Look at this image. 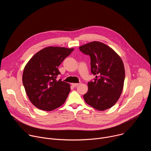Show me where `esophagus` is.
I'll list each match as a JSON object with an SVG mask.
<instances>
[{"label": "esophagus", "mask_w": 151, "mask_h": 151, "mask_svg": "<svg viewBox=\"0 0 151 151\" xmlns=\"http://www.w3.org/2000/svg\"><path fill=\"white\" fill-rule=\"evenodd\" d=\"M79 84V83H71V85L73 86V87H76V86H78Z\"/></svg>", "instance_id": "obj_1"}]
</instances>
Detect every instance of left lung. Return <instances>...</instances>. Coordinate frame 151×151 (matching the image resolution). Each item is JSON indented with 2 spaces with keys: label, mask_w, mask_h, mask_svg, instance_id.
Wrapping results in <instances>:
<instances>
[{
  "label": "left lung",
  "mask_w": 151,
  "mask_h": 151,
  "mask_svg": "<svg viewBox=\"0 0 151 151\" xmlns=\"http://www.w3.org/2000/svg\"><path fill=\"white\" fill-rule=\"evenodd\" d=\"M91 58V72L96 75L88 83L83 95L85 101L94 109L103 111L112 107L122 93L125 79L124 63L119 55L102 42L94 41L79 47Z\"/></svg>",
  "instance_id": "left-lung-1"
}]
</instances>
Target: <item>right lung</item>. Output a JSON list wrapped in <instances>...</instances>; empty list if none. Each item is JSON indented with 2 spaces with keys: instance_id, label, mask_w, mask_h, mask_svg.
I'll return each instance as SVG.
<instances>
[{
  "instance_id": "1",
  "label": "right lung",
  "mask_w": 151,
  "mask_h": 151,
  "mask_svg": "<svg viewBox=\"0 0 151 151\" xmlns=\"http://www.w3.org/2000/svg\"><path fill=\"white\" fill-rule=\"evenodd\" d=\"M74 50L73 48L48 47L36 53L26 65L23 83L32 103L46 111L61 106L70 91L69 83L61 79L58 67Z\"/></svg>"
}]
</instances>
